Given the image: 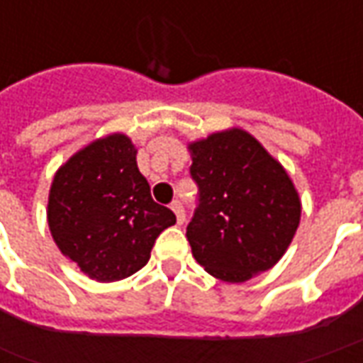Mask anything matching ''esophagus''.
<instances>
[{"label":"esophagus","mask_w":363,"mask_h":363,"mask_svg":"<svg viewBox=\"0 0 363 363\" xmlns=\"http://www.w3.org/2000/svg\"><path fill=\"white\" fill-rule=\"evenodd\" d=\"M171 210H173L174 216H177V221H179V223H184V220H186V213H184V208H182V204L179 202V200H174L173 204H171Z\"/></svg>","instance_id":"34e87169"}]
</instances>
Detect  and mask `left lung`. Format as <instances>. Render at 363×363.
<instances>
[{
    "mask_svg": "<svg viewBox=\"0 0 363 363\" xmlns=\"http://www.w3.org/2000/svg\"><path fill=\"white\" fill-rule=\"evenodd\" d=\"M200 204L186 228L192 257L213 278L241 284L288 251L301 200L288 171L241 128L189 143Z\"/></svg>",
    "mask_w": 363,
    "mask_h": 363,
    "instance_id": "left-lung-1",
    "label": "left lung"
}]
</instances>
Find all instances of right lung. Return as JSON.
Masks as SVG:
<instances>
[{"mask_svg": "<svg viewBox=\"0 0 363 363\" xmlns=\"http://www.w3.org/2000/svg\"><path fill=\"white\" fill-rule=\"evenodd\" d=\"M132 140L108 134L60 167L48 194V228L67 260L96 281L128 278L150 260L174 213L153 202Z\"/></svg>", "mask_w": 363, "mask_h": 363, "instance_id": "1", "label": "right lung"}]
</instances>
